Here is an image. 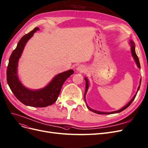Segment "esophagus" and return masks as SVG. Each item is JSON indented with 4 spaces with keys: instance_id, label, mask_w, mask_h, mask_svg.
Segmentation results:
<instances>
[{
    "instance_id": "1",
    "label": "esophagus",
    "mask_w": 148,
    "mask_h": 148,
    "mask_svg": "<svg viewBox=\"0 0 148 148\" xmlns=\"http://www.w3.org/2000/svg\"><path fill=\"white\" fill-rule=\"evenodd\" d=\"M76 70H77V71H78V72H84L86 69H85L84 66L81 65L78 66V67H77V69H76Z\"/></svg>"
}]
</instances>
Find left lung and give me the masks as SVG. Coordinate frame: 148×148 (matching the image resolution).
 I'll return each instance as SVG.
<instances>
[{
    "instance_id": "8db88e82",
    "label": "left lung",
    "mask_w": 148,
    "mask_h": 148,
    "mask_svg": "<svg viewBox=\"0 0 148 148\" xmlns=\"http://www.w3.org/2000/svg\"><path fill=\"white\" fill-rule=\"evenodd\" d=\"M129 43L130 45V47H131V48H130V50H131V53H132V56H133L134 59V60L135 62H136V64L137 65V67H138L139 69H140V61H139V59H138V56H137V55L136 54V52H135V43L133 41V40H129ZM84 79L86 81V89H85V92H84V100L86 101V93H87L88 92V90L89 89V80L88 79L86 78V77H84ZM141 79H140V85L138 86V89H137V91H136V94H135V95L133 97V98H132L129 102L127 103L126 105H125L124 107H123V108H121L120 110H118L117 111H111V112H105V111H97V110H95L94 109H92L90 108V107L88 105V104L86 103V106H87V108L91 111L94 112V113H97V114H113V113H120V112L124 111V110H125L127 107H129V105L132 103V101H134V100L135 99V97L137 94V92H138V91L140 89V84H141Z\"/></svg>"
}]
</instances>
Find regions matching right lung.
Returning <instances> with one entry per match:
<instances>
[{"label": "right lung", "mask_w": 148, "mask_h": 148, "mask_svg": "<svg viewBox=\"0 0 148 148\" xmlns=\"http://www.w3.org/2000/svg\"><path fill=\"white\" fill-rule=\"evenodd\" d=\"M39 29L38 27H35L20 39L9 59L7 80L12 92L21 103L33 107H46L51 105L57 100L63 84L74 73V71L70 69L58 74L45 87L39 89H30L22 84L18 75V61L27 42Z\"/></svg>", "instance_id": "add662e5"}]
</instances>
